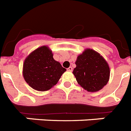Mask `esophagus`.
<instances>
[{
    "instance_id": "1",
    "label": "esophagus",
    "mask_w": 131,
    "mask_h": 131,
    "mask_svg": "<svg viewBox=\"0 0 131 131\" xmlns=\"http://www.w3.org/2000/svg\"><path fill=\"white\" fill-rule=\"evenodd\" d=\"M67 71H70V72H71L72 71H73V68L71 67H69L67 69Z\"/></svg>"
}]
</instances>
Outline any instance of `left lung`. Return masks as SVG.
I'll return each instance as SVG.
<instances>
[{"mask_svg": "<svg viewBox=\"0 0 131 131\" xmlns=\"http://www.w3.org/2000/svg\"><path fill=\"white\" fill-rule=\"evenodd\" d=\"M73 73L80 86L88 92H97L107 84L110 70L107 62L100 53L86 49L78 56Z\"/></svg>", "mask_w": 131, "mask_h": 131, "instance_id": "left-lung-1", "label": "left lung"}]
</instances>
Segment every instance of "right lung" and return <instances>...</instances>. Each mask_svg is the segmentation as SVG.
<instances>
[{
    "label": "right lung",
    "mask_w": 131,
    "mask_h": 131,
    "mask_svg": "<svg viewBox=\"0 0 131 131\" xmlns=\"http://www.w3.org/2000/svg\"><path fill=\"white\" fill-rule=\"evenodd\" d=\"M66 69L56 61L47 46H42L28 56L23 64V76L28 85L38 91H47L59 81Z\"/></svg>",
    "instance_id": "add662e5"
}]
</instances>
